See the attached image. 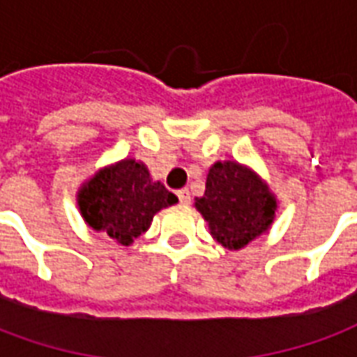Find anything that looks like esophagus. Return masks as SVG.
<instances>
[{
	"mask_svg": "<svg viewBox=\"0 0 357 357\" xmlns=\"http://www.w3.org/2000/svg\"><path fill=\"white\" fill-rule=\"evenodd\" d=\"M178 197L181 204H189V202H191V193H189V189H179Z\"/></svg>",
	"mask_w": 357,
	"mask_h": 357,
	"instance_id": "34e87169",
	"label": "esophagus"
}]
</instances>
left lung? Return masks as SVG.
<instances>
[{
  "label": "left lung",
  "mask_w": 357,
  "mask_h": 357,
  "mask_svg": "<svg viewBox=\"0 0 357 357\" xmlns=\"http://www.w3.org/2000/svg\"><path fill=\"white\" fill-rule=\"evenodd\" d=\"M195 208L208 224L210 235L227 250H239L268 231L277 214L269 185L247 164L218 160L206 174V189Z\"/></svg>",
  "instance_id": "1"
}]
</instances>
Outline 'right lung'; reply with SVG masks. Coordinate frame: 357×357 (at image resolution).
Returning <instances> with one entry per match:
<instances>
[{"mask_svg":"<svg viewBox=\"0 0 357 357\" xmlns=\"http://www.w3.org/2000/svg\"><path fill=\"white\" fill-rule=\"evenodd\" d=\"M78 210L93 231L107 233L128 247L151 227L156 212L178 202L147 166L135 158H122L102 166L86 179L76 193Z\"/></svg>","mask_w":357,"mask_h":357,"instance_id":"1","label":"right lung"}]
</instances>
